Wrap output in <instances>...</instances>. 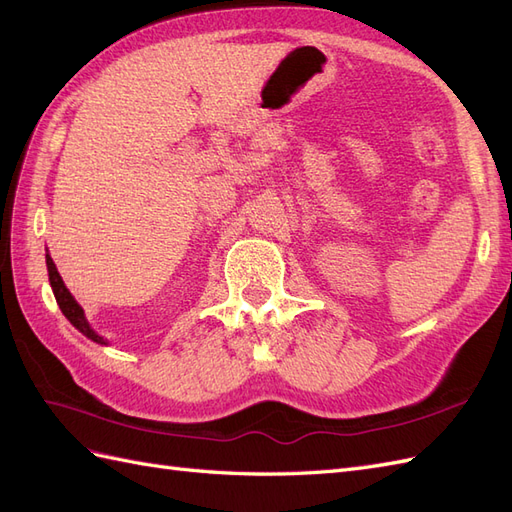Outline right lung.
I'll return each mask as SVG.
<instances>
[{"label":"right lung","mask_w":512,"mask_h":512,"mask_svg":"<svg viewBox=\"0 0 512 512\" xmlns=\"http://www.w3.org/2000/svg\"><path fill=\"white\" fill-rule=\"evenodd\" d=\"M46 269H49V282H51V288H53V292H55L57 305H59L61 312H64V316H66L83 335H87V337L91 339V342L106 344L104 337H100L94 329L89 327V322L85 320V314H83L81 305L74 301V297L70 294V290L66 288L64 280H61V275L57 273L55 262H53V258H51L49 254H46Z\"/></svg>","instance_id":"add662e5"}]
</instances>
